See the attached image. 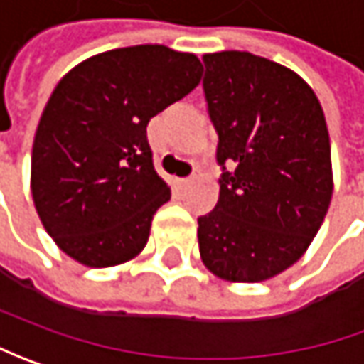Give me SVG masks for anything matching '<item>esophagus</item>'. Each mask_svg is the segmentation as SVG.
I'll return each instance as SVG.
<instances>
[{"label":"esophagus","mask_w":364,"mask_h":364,"mask_svg":"<svg viewBox=\"0 0 364 364\" xmlns=\"http://www.w3.org/2000/svg\"><path fill=\"white\" fill-rule=\"evenodd\" d=\"M177 183H179V187H185V185H189V183H191V177H185V179H177Z\"/></svg>","instance_id":"34e87169"}]
</instances>
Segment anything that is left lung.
I'll return each mask as SVG.
<instances>
[{"label": "left lung", "mask_w": 364, "mask_h": 364, "mask_svg": "<svg viewBox=\"0 0 364 364\" xmlns=\"http://www.w3.org/2000/svg\"><path fill=\"white\" fill-rule=\"evenodd\" d=\"M203 64L221 177L218 205L197 218L199 252L223 280L262 282L304 254L328 211L326 120L306 82L268 58L232 50Z\"/></svg>", "instance_id": "left-lung-1"}]
</instances>
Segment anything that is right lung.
Masks as SVG:
<instances>
[{"label": "right lung", "mask_w": 364, "mask_h": 364, "mask_svg": "<svg viewBox=\"0 0 364 364\" xmlns=\"http://www.w3.org/2000/svg\"><path fill=\"white\" fill-rule=\"evenodd\" d=\"M195 54L167 46L88 58L58 82L36 131L32 197L46 232L90 268L134 257L171 199L146 124L201 80Z\"/></svg>", "instance_id": "add662e5"}]
</instances>
